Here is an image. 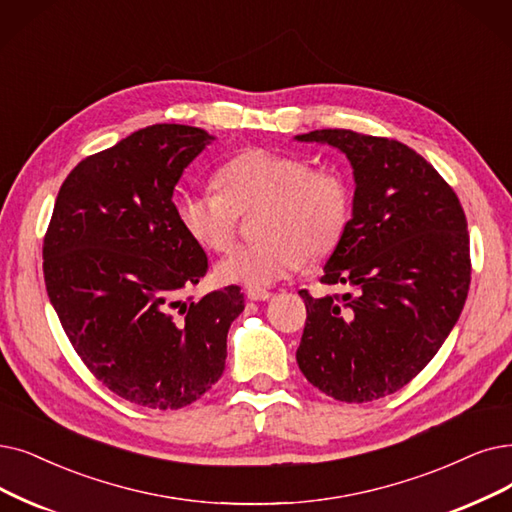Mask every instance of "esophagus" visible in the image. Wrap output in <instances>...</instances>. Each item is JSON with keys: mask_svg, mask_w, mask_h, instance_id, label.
Masks as SVG:
<instances>
[{"mask_svg": "<svg viewBox=\"0 0 512 512\" xmlns=\"http://www.w3.org/2000/svg\"><path fill=\"white\" fill-rule=\"evenodd\" d=\"M245 296L250 300H269L273 294L267 288H260V285H248V288H245Z\"/></svg>", "mask_w": 512, "mask_h": 512, "instance_id": "obj_1", "label": "esophagus"}]
</instances>
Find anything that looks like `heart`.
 <instances>
[{"label":"heart","instance_id":"1","mask_svg":"<svg viewBox=\"0 0 512 512\" xmlns=\"http://www.w3.org/2000/svg\"><path fill=\"white\" fill-rule=\"evenodd\" d=\"M218 189L189 191L176 199L180 229L208 252L235 241L239 214L260 208L262 241L224 256L216 275L227 283L269 285L304 269L340 243L351 218V189L340 172L313 168L288 151L243 149L216 172Z\"/></svg>","mask_w":512,"mask_h":512}]
</instances>
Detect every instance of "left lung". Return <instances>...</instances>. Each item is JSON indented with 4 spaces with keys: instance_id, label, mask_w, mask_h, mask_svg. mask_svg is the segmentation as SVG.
I'll use <instances>...</instances> for the list:
<instances>
[{
    "instance_id": "obj_1",
    "label": "left lung",
    "mask_w": 512,
    "mask_h": 512,
    "mask_svg": "<svg viewBox=\"0 0 512 512\" xmlns=\"http://www.w3.org/2000/svg\"><path fill=\"white\" fill-rule=\"evenodd\" d=\"M296 138L346 153L357 185L353 218L321 277L353 292L300 290L296 361L321 393L367 403L416 378L456 325L470 285L466 216L441 174L399 140L353 130Z\"/></svg>"
}]
</instances>
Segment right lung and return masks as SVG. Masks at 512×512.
I'll use <instances>...</instances> for the list:
<instances>
[{"label":"right lung","mask_w":512,"mask_h":512,"mask_svg":"<svg viewBox=\"0 0 512 512\" xmlns=\"http://www.w3.org/2000/svg\"><path fill=\"white\" fill-rule=\"evenodd\" d=\"M210 140L155 124L81 159L44 237L46 290L75 353L109 391L151 410L210 391L243 311L239 285L185 298L208 256L180 229L172 195Z\"/></svg>","instance_id":"right-lung-1"}]
</instances>
